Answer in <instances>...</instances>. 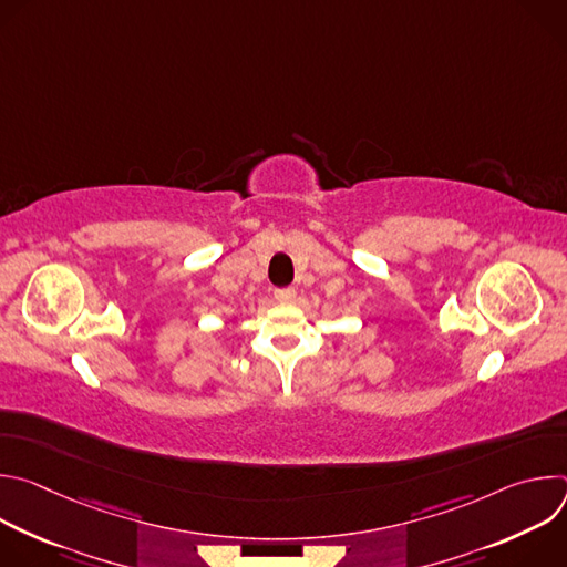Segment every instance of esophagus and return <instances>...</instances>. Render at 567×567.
Wrapping results in <instances>:
<instances>
[{"label":"esophagus","instance_id":"34e87169","mask_svg":"<svg viewBox=\"0 0 567 567\" xmlns=\"http://www.w3.org/2000/svg\"><path fill=\"white\" fill-rule=\"evenodd\" d=\"M274 296H276L280 302H289V300H293V296H296V289H293V287L276 289V291H274Z\"/></svg>","mask_w":567,"mask_h":567}]
</instances>
